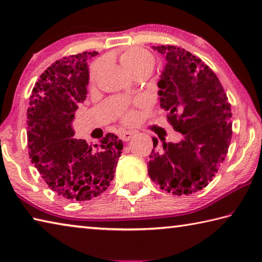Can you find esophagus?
Masks as SVG:
<instances>
[{"label":"esophagus","instance_id":"obj_1","mask_svg":"<svg viewBox=\"0 0 262 262\" xmlns=\"http://www.w3.org/2000/svg\"><path fill=\"white\" fill-rule=\"evenodd\" d=\"M134 135H135V132H130V130H125L120 133V137L123 141H129Z\"/></svg>","mask_w":262,"mask_h":262}]
</instances>
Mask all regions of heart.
<instances>
[{"instance_id": "heart-1", "label": "heart", "mask_w": 262, "mask_h": 262, "mask_svg": "<svg viewBox=\"0 0 262 262\" xmlns=\"http://www.w3.org/2000/svg\"><path fill=\"white\" fill-rule=\"evenodd\" d=\"M119 61L122 64L132 76H135L136 74L143 73V72H150L155 66V57L149 51L144 50V48L140 47H130L128 50L123 51L120 55H119ZM104 61L97 60L90 66V70H89V81L90 83H95L98 74L103 68ZM136 118V112L132 108H126L122 113V119L125 122H132L134 121Z\"/></svg>"}]
</instances>
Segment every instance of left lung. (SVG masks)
I'll return each instance as SVG.
<instances>
[{
	"label": "left lung",
	"mask_w": 262,
	"mask_h": 262,
	"mask_svg": "<svg viewBox=\"0 0 262 262\" xmlns=\"http://www.w3.org/2000/svg\"><path fill=\"white\" fill-rule=\"evenodd\" d=\"M165 55L157 85L167 120L183 134L179 143L154 137L148 174L163 190L174 195L205 188L228 154L232 136L231 105L215 73L184 48L152 46Z\"/></svg>",
	"instance_id": "left-lung-1"
}]
</instances>
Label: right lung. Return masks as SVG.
I'll return each instance as SVG.
<instances>
[{"mask_svg":"<svg viewBox=\"0 0 262 262\" xmlns=\"http://www.w3.org/2000/svg\"><path fill=\"white\" fill-rule=\"evenodd\" d=\"M97 54L83 52L55 61L35 83L28 108L31 162L48 187L72 201L91 200L107 189L123 148L113 133L94 148L73 137L75 112L88 94L86 60Z\"/></svg>","mask_w":262,"mask_h":262,"instance_id":"add662e5","label":"right lung"}]
</instances>
